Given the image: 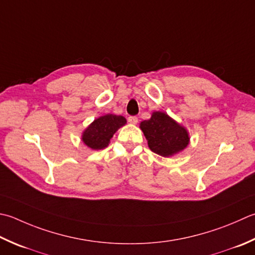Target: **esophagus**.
<instances>
[{"label":"esophagus","mask_w":255,"mask_h":255,"mask_svg":"<svg viewBox=\"0 0 255 255\" xmlns=\"http://www.w3.org/2000/svg\"><path fill=\"white\" fill-rule=\"evenodd\" d=\"M128 122L132 124V125H136L138 123V118L136 116H129L128 117Z\"/></svg>","instance_id":"1"}]
</instances>
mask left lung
Returning a JSON list of instances; mask_svg holds the SVG:
<instances>
[{"instance_id":"left-lung-1","label":"left lung","mask_w":255,"mask_h":255,"mask_svg":"<svg viewBox=\"0 0 255 255\" xmlns=\"http://www.w3.org/2000/svg\"><path fill=\"white\" fill-rule=\"evenodd\" d=\"M140 129L150 150L162 157L182 151L190 140L187 129L162 112H153L150 119L140 123Z\"/></svg>"}]
</instances>
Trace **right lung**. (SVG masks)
Wrapping results in <instances>:
<instances>
[{"mask_svg":"<svg viewBox=\"0 0 255 255\" xmlns=\"http://www.w3.org/2000/svg\"><path fill=\"white\" fill-rule=\"evenodd\" d=\"M126 124V118L117 115L107 114L99 117L85 129L82 140L87 147L99 150L108 146L114 133Z\"/></svg>","mask_w":255,"mask_h":255,"instance_id":"right-lung-1","label":"right lung"}]
</instances>
